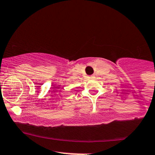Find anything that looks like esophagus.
<instances>
[{
  "instance_id": "1",
  "label": "esophagus",
  "mask_w": 155,
  "mask_h": 155,
  "mask_svg": "<svg viewBox=\"0 0 155 155\" xmlns=\"http://www.w3.org/2000/svg\"><path fill=\"white\" fill-rule=\"evenodd\" d=\"M90 78H91V79H93V76H90Z\"/></svg>"
}]
</instances>
